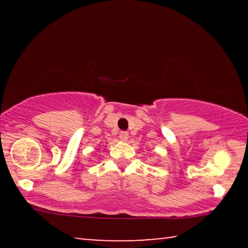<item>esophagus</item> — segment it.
<instances>
[{
	"label": "esophagus",
	"mask_w": 248,
	"mask_h": 248,
	"mask_svg": "<svg viewBox=\"0 0 248 248\" xmlns=\"http://www.w3.org/2000/svg\"><path fill=\"white\" fill-rule=\"evenodd\" d=\"M119 138L121 140H124V141H125L129 138V133L127 132V131H120V133H119Z\"/></svg>",
	"instance_id": "1"
}]
</instances>
